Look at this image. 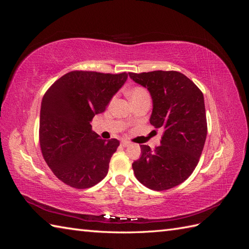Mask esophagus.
Masks as SVG:
<instances>
[{"label": "esophagus", "instance_id": "esophagus-1", "mask_svg": "<svg viewBox=\"0 0 249 249\" xmlns=\"http://www.w3.org/2000/svg\"><path fill=\"white\" fill-rule=\"evenodd\" d=\"M122 145L123 146H129V145H131V142L130 141H126V140H123L122 141Z\"/></svg>", "mask_w": 249, "mask_h": 249}]
</instances>
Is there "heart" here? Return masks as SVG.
I'll return each instance as SVG.
<instances>
[{"label": "heart", "mask_w": 249, "mask_h": 249, "mask_svg": "<svg viewBox=\"0 0 249 249\" xmlns=\"http://www.w3.org/2000/svg\"><path fill=\"white\" fill-rule=\"evenodd\" d=\"M127 94H129L131 101H135V100L139 99V97H141L143 95H146L147 92H146V90L144 88L136 86V87H133L132 89H130L129 92H127Z\"/></svg>", "instance_id": "obj_1"}]
</instances>
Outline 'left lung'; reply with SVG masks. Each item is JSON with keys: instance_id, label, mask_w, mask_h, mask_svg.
<instances>
[{"instance_id": "1", "label": "left lung", "mask_w": 249, "mask_h": 249, "mask_svg": "<svg viewBox=\"0 0 249 249\" xmlns=\"http://www.w3.org/2000/svg\"><path fill=\"white\" fill-rule=\"evenodd\" d=\"M133 81L148 89L153 99L149 122L164 129L161 145L154 152L141 145L133 163L139 182L156 191L171 189L191 176L205 145L208 125L201 90L182 72L155 71L129 72Z\"/></svg>"}]
</instances>
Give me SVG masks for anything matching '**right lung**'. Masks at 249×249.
I'll list each match as a JSON object with an SVG mask.
<instances>
[{"label":"right lung","mask_w":249,"mask_h":249,"mask_svg":"<svg viewBox=\"0 0 249 249\" xmlns=\"http://www.w3.org/2000/svg\"><path fill=\"white\" fill-rule=\"evenodd\" d=\"M127 73L72 71L44 93L39 120L43 159L53 173L76 189H87L107 176L117 139H102L90 123L106 110Z\"/></svg>","instance_id":"right-lung-1"}]
</instances>
